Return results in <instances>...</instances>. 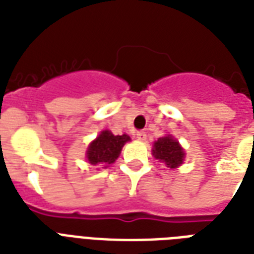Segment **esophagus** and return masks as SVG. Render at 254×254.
<instances>
[{
	"label": "esophagus",
	"instance_id": "1",
	"mask_svg": "<svg viewBox=\"0 0 254 254\" xmlns=\"http://www.w3.org/2000/svg\"><path fill=\"white\" fill-rule=\"evenodd\" d=\"M137 139H139V141H145L146 139V133L145 131H137Z\"/></svg>",
	"mask_w": 254,
	"mask_h": 254
}]
</instances>
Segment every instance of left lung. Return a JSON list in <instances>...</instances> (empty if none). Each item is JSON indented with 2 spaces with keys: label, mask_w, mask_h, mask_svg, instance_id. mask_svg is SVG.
<instances>
[{
  "label": "left lung",
  "mask_w": 254,
  "mask_h": 254,
  "mask_svg": "<svg viewBox=\"0 0 254 254\" xmlns=\"http://www.w3.org/2000/svg\"><path fill=\"white\" fill-rule=\"evenodd\" d=\"M153 155L155 159L163 162L170 169L181 166L185 159V150L181 143L173 135H165L155 141L153 146Z\"/></svg>",
  "instance_id": "8db88e82"
}]
</instances>
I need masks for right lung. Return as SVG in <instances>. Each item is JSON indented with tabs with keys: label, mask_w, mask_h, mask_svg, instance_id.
Masks as SVG:
<instances>
[{
	"label": "right lung",
	"mask_w": 254,
	"mask_h": 254,
	"mask_svg": "<svg viewBox=\"0 0 254 254\" xmlns=\"http://www.w3.org/2000/svg\"><path fill=\"white\" fill-rule=\"evenodd\" d=\"M130 137L127 134L115 135L112 131L103 130L93 139L87 150V161L93 166L108 167L119 158L123 146Z\"/></svg>",
	"instance_id": "obj_1"
}]
</instances>
